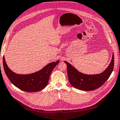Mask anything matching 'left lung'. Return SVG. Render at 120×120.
Here are the masks:
<instances>
[{"label":"left lung","mask_w":120,"mask_h":120,"mask_svg":"<svg viewBox=\"0 0 120 120\" xmlns=\"http://www.w3.org/2000/svg\"><path fill=\"white\" fill-rule=\"evenodd\" d=\"M64 62L67 65L68 80L71 84L79 90L90 91L99 88L108 80L114 68V57L113 54L110 64L104 72L95 75L83 74L79 72L68 62Z\"/></svg>","instance_id":"1"}]
</instances>
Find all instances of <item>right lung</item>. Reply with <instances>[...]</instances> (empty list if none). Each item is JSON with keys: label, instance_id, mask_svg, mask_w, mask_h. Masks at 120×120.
<instances>
[{"label": "right lung", "instance_id": "obj_1", "mask_svg": "<svg viewBox=\"0 0 120 120\" xmlns=\"http://www.w3.org/2000/svg\"><path fill=\"white\" fill-rule=\"evenodd\" d=\"M3 57V66L6 75L10 81L18 89L25 92L40 91L45 87L49 81L50 73L59 63V60L48 64L41 70L30 74H17L8 68Z\"/></svg>", "mask_w": 120, "mask_h": 120}]
</instances>
